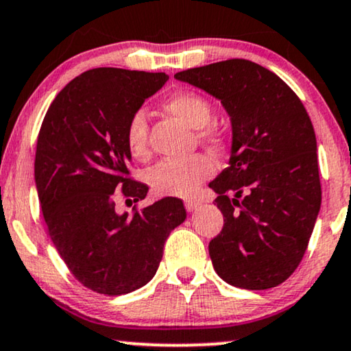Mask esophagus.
Segmentation results:
<instances>
[{"instance_id":"esophagus-1","label":"esophagus","mask_w":351,"mask_h":351,"mask_svg":"<svg viewBox=\"0 0 351 351\" xmlns=\"http://www.w3.org/2000/svg\"><path fill=\"white\" fill-rule=\"evenodd\" d=\"M197 207H199V202L197 201H195V199H188V201H185V209L188 210V212H195Z\"/></svg>"}]
</instances>
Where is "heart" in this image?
Returning <instances> with one entry per match:
<instances>
[{"mask_svg": "<svg viewBox=\"0 0 351 351\" xmlns=\"http://www.w3.org/2000/svg\"><path fill=\"white\" fill-rule=\"evenodd\" d=\"M167 114L191 128L199 130L201 139L217 141V131L209 126L212 106L209 99L195 91H177L163 103ZM125 144L134 160H145L149 149V125L144 112H134L125 128ZM215 171V163L207 155H193L185 160H163L147 174L150 186L160 196H191L202 182Z\"/></svg>", "mask_w": 351, "mask_h": 351, "instance_id": "obj_1", "label": "heart"}]
</instances>
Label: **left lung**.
<instances>
[{"label":"left lung","instance_id":"obj_1","mask_svg":"<svg viewBox=\"0 0 351 351\" xmlns=\"http://www.w3.org/2000/svg\"><path fill=\"white\" fill-rule=\"evenodd\" d=\"M174 77L220 99L231 120L230 166L209 184L225 218L209 243L213 269L237 288L280 285L301 263L322 206L311 117L277 74L248 60Z\"/></svg>","mask_w":351,"mask_h":351}]
</instances>
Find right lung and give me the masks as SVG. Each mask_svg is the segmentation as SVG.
I'll return each mask as SVG.
<instances>
[{"mask_svg":"<svg viewBox=\"0 0 351 351\" xmlns=\"http://www.w3.org/2000/svg\"><path fill=\"white\" fill-rule=\"evenodd\" d=\"M169 79L165 73L96 68L55 96L38 136L34 180L49 236L71 274L108 296L139 289L156 274L184 202L163 197L117 213L115 190L138 202L149 186L130 179V117Z\"/></svg>","mask_w":351,"mask_h":351,"instance_id":"obj_1","label":"right lung"}]
</instances>
